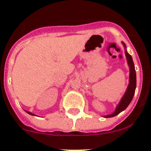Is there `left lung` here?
<instances>
[{
	"label": "left lung",
	"mask_w": 151,
	"mask_h": 151,
	"mask_svg": "<svg viewBox=\"0 0 151 151\" xmlns=\"http://www.w3.org/2000/svg\"><path fill=\"white\" fill-rule=\"evenodd\" d=\"M123 45L125 46L126 48V45L123 42ZM126 53V59H127L128 64H129V67H130V75H129V84L128 86L127 90H126V92L125 93V95L123 96L122 99H121V102L119 103V104L118 105V106L116 107L115 112L112 114V115H106L105 118H111V117H114L115 115H118L120 112H121L124 109H126L129 104H130V102L132 101V99L134 97V94L135 93V89H136V85H137V80H136V71H135L134 68V65L133 60H132V58L129 53L126 52V50L125 51Z\"/></svg>",
	"instance_id": "obj_1"
}]
</instances>
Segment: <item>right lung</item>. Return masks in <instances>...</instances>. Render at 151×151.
Here are the masks:
<instances>
[{
	"instance_id": "1",
	"label": "right lung",
	"mask_w": 151,
	"mask_h": 151,
	"mask_svg": "<svg viewBox=\"0 0 151 151\" xmlns=\"http://www.w3.org/2000/svg\"><path fill=\"white\" fill-rule=\"evenodd\" d=\"M26 112H27V113L30 114V115H33V113H31V112H28V111H26Z\"/></svg>"
}]
</instances>
